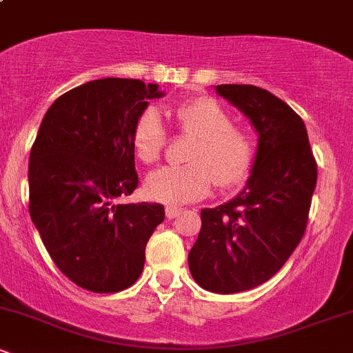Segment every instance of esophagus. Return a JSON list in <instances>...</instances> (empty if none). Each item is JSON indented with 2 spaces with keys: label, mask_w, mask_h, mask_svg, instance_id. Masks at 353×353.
<instances>
[{
  "label": "esophagus",
  "mask_w": 353,
  "mask_h": 353,
  "mask_svg": "<svg viewBox=\"0 0 353 353\" xmlns=\"http://www.w3.org/2000/svg\"><path fill=\"white\" fill-rule=\"evenodd\" d=\"M179 212H181V209L174 208V205H168V208H165V216H168V219H174Z\"/></svg>",
  "instance_id": "esophagus-1"
}]
</instances>
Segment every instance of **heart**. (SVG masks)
Masks as SVG:
<instances>
[{"label":"heart","instance_id":"b5f03b06","mask_svg":"<svg viewBox=\"0 0 353 353\" xmlns=\"http://www.w3.org/2000/svg\"><path fill=\"white\" fill-rule=\"evenodd\" d=\"M174 121L182 134L194 137L185 165H164L145 179V194L165 204H188L212 189L241 184L252 169V136L232 124V116L216 99L197 98L174 109ZM168 132L156 109L137 117L132 129V149L137 159L152 164L163 152Z\"/></svg>","mask_w":353,"mask_h":353}]
</instances>
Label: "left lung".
Returning <instances> with one entry per match:
<instances>
[{
    "mask_svg": "<svg viewBox=\"0 0 353 353\" xmlns=\"http://www.w3.org/2000/svg\"><path fill=\"white\" fill-rule=\"evenodd\" d=\"M216 92L259 132L244 189L214 209L189 252V270L216 294L250 290L281 270L305 232L317 163L302 117L272 92L250 84H221Z\"/></svg>",
    "mask_w": 353,
    "mask_h": 353,
    "instance_id": "left-lung-1",
    "label": "left lung"
}]
</instances>
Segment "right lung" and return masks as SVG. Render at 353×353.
I'll list each match as a JSON object with an SVG mask.
<instances>
[{
  "mask_svg": "<svg viewBox=\"0 0 353 353\" xmlns=\"http://www.w3.org/2000/svg\"><path fill=\"white\" fill-rule=\"evenodd\" d=\"M161 96L141 79L89 81L51 104L31 148V221L61 272L91 292L131 287L164 221V205L119 202L139 182L132 129Z\"/></svg>",
  "mask_w": 353,
  "mask_h": 353,
  "instance_id": "add662e5",
  "label": "right lung"
}]
</instances>
